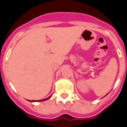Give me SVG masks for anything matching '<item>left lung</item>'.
<instances>
[{
	"mask_svg": "<svg viewBox=\"0 0 127 127\" xmlns=\"http://www.w3.org/2000/svg\"><path fill=\"white\" fill-rule=\"evenodd\" d=\"M108 94H109V93H107V95H108ZM106 95H105V96H106Z\"/></svg>",
	"mask_w": 127,
	"mask_h": 127,
	"instance_id": "8db88e82",
	"label": "left lung"
}]
</instances>
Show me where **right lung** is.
<instances>
[{
    "label": "right lung",
    "mask_w": 127,
    "mask_h": 127,
    "mask_svg": "<svg viewBox=\"0 0 127 127\" xmlns=\"http://www.w3.org/2000/svg\"><path fill=\"white\" fill-rule=\"evenodd\" d=\"M51 96H52V95L50 96H49V97H47V98H44V99H41V100H38V101H29H29H30V102H39V101H46V100H47V99H49V98H50Z\"/></svg>",
    "instance_id": "add662e5"
}]
</instances>
